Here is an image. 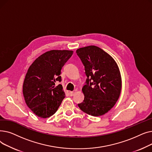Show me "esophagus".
<instances>
[{
  "instance_id": "34e87169",
  "label": "esophagus",
  "mask_w": 152,
  "mask_h": 152,
  "mask_svg": "<svg viewBox=\"0 0 152 152\" xmlns=\"http://www.w3.org/2000/svg\"><path fill=\"white\" fill-rule=\"evenodd\" d=\"M75 92H74V91H70L69 92V95H70V96H73V95L75 94Z\"/></svg>"
}]
</instances>
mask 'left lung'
Listing matches in <instances>:
<instances>
[{
  "label": "left lung",
  "instance_id": "1",
  "mask_svg": "<svg viewBox=\"0 0 152 152\" xmlns=\"http://www.w3.org/2000/svg\"><path fill=\"white\" fill-rule=\"evenodd\" d=\"M76 53L87 76L86 84L82 89L84 100L78 107L89 115L102 116L114 107L120 95V71L115 60L97 46L80 48Z\"/></svg>",
  "mask_w": 152,
  "mask_h": 152
}]
</instances>
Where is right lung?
<instances>
[{
  "mask_svg": "<svg viewBox=\"0 0 152 152\" xmlns=\"http://www.w3.org/2000/svg\"><path fill=\"white\" fill-rule=\"evenodd\" d=\"M73 53L72 50H52L36 58L29 66L23 93L28 107L38 117L47 118L57 111L65 94L61 84V69Z\"/></svg>",
  "mask_w": 152,
  "mask_h": 152,
  "instance_id": "obj_1",
  "label": "right lung"
}]
</instances>
